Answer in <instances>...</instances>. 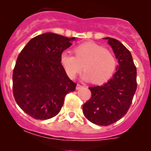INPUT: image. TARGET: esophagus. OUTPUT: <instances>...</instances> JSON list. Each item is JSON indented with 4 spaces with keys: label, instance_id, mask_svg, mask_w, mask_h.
Returning a JSON list of instances; mask_svg holds the SVG:
<instances>
[{
    "label": "esophagus",
    "instance_id": "obj_1",
    "mask_svg": "<svg viewBox=\"0 0 151 151\" xmlns=\"http://www.w3.org/2000/svg\"><path fill=\"white\" fill-rule=\"evenodd\" d=\"M83 86H84L81 85V84H77V87H76V89H77V90H79V89H81V88H82Z\"/></svg>",
    "mask_w": 151,
    "mask_h": 151
}]
</instances>
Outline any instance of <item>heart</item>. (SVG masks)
I'll return each mask as SVG.
<instances>
[{"instance_id": "heart-1", "label": "heart", "mask_w": 151, "mask_h": 151, "mask_svg": "<svg viewBox=\"0 0 151 151\" xmlns=\"http://www.w3.org/2000/svg\"><path fill=\"white\" fill-rule=\"evenodd\" d=\"M75 55L64 51L60 55V63L71 79L77 77L83 70V79L92 80L95 84L107 81L113 75L116 67L114 54L96 43L87 42L76 47Z\"/></svg>"}]
</instances>
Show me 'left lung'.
<instances>
[{"mask_svg":"<svg viewBox=\"0 0 151 151\" xmlns=\"http://www.w3.org/2000/svg\"><path fill=\"white\" fill-rule=\"evenodd\" d=\"M104 39L108 40L119 65L108 82L89 87L91 96L83 105L82 110L91 123L106 126L120 120L129 111L136 91L137 72L129 50L117 40Z\"/></svg>","mask_w":151,"mask_h":151,"instance_id":"1","label":"left lung"}]
</instances>
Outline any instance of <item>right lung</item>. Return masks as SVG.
I'll list each match as a JSON object with an SVG mask.
<instances>
[{
	"mask_svg": "<svg viewBox=\"0 0 151 151\" xmlns=\"http://www.w3.org/2000/svg\"><path fill=\"white\" fill-rule=\"evenodd\" d=\"M68 38L47 32L31 39L19 54L13 73V92L20 109L37 120L58 114L66 95L77 84L66 74L60 55L72 45Z\"/></svg>",
	"mask_w": 151,
	"mask_h": 151,
	"instance_id": "obj_1",
	"label": "right lung"
}]
</instances>
